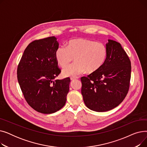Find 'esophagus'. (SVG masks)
I'll list each match as a JSON object with an SVG mask.
<instances>
[{"instance_id": "esophagus-1", "label": "esophagus", "mask_w": 147, "mask_h": 147, "mask_svg": "<svg viewBox=\"0 0 147 147\" xmlns=\"http://www.w3.org/2000/svg\"><path fill=\"white\" fill-rule=\"evenodd\" d=\"M78 79V78H73V77H71V78H70L71 80H74Z\"/></svg>"}]
</instances>
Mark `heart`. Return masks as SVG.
<instances>
[{"mask_svg":"<svg viewBox=\"0 0 147 147\" xmlns=\"http://www.w3.org/2000/svg\"><path fill=\"white\" fill-rule=\"evenodd\" d=\"M107 46L102 43L87 38H74L65 46H59L55 52L58 64L65 67L74 57L75 63L63 70L64 76L76 77L85 73H94L104 64L107 57Z\"/></svg>","mask_w":147,"mask_h":147,"instance_id":"1","label":"heart"}]
</instances>
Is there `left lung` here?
<instances>
[{
	"mask_svg": "<svg viewBox=\"0 0 147 147\" xmlns=\"http://www.w3.org/2000/svg\"><path fill=\"white\" fill-rule=\"evenodd\" d=\"M104 65L88 77H82V95L88 109L97 112L111 110L126 97L131 76V63L120 43L109 39Z\"/></svg>",
	"mask_w": 147,
	"mask_h": 147,
	"instance_id": "left-lung-1",
	"label": "left lung"
}]
</instances>
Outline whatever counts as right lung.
Returning <instances> with one entry per match:
<instances>
[{
  "label": "right lung",
  "mask_w": 147,
  "mask_h": 147,
  "mask_svg": "<svg viewBox=\"0 0 147 147\" xmlns=\"http://www.w3.org/2000/svg\"><path fill=\"white\" fill-rule=\"evenodd\" d=\"M55 36L34 40L26 48L17 68V79L27 103L43 114L55 113L65 104L70 79H55L61 73L55 52Z\"/></svg>",
  "instance_id": "obj_1"
}]
</instances>
